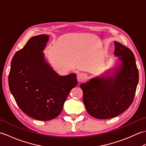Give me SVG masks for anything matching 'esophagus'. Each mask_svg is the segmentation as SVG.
<instances>
[{
	"instance_id": "1",
	"label": "esophagus",
	"mask_w": 146,
	"mask_h": 146,
	"mask_svg": "<svg viewBox=\"0 0 146 146\" xmlns=\"http://www.w3.org/2000/svg\"><path fill=\"white\" fill-rule=\"evenodd\" d=\"M77 80L79 82H84L85 80H86L87 79V76L84 73H80L79 74H78L77 76Z\"/></svg>"
}]
</instances>
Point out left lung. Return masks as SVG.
Returning <instances> with one entry per match:
<instances>
[{
  "label": "left lung",
  "mask_w": 146,
  "mask_h": 146,
  "mask_svg": "<svg viewBox=\"0 0 146 146\" xmlns=\"http://www.w3.org/2000/svg\"><path fill=\"white\" fill-rule=\"evenodd\" d=\"M114 46L119 59L115 67L80 86L86 111L97 119L112 118L124 112L133 102L137 86L139 72L133 52L117 42Z\"/></svg>",
  "instance_id": "obj_1"
}]
</instances>
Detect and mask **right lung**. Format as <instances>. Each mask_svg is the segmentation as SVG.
I'll return each mask as SVG.
<instances>
[{"label":"right lung","instance_id":"right-lung-1","mask_svg":"<svg viewBox=\"0 0 146 146\" xmlns=\"http://www.w3.org/2000/svg\"><path fill=\"white\" fill-rule=\"evenodd\" d=\"M49 36L32 37L11 61L9 75L11 92L19 108L38 121H50L62 111L77 81L76 74L62 76L55 72L42 52Z\"/></svg>","mask_w":146,"mask_h":146}]
</instances>
